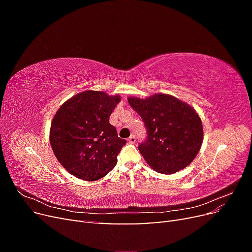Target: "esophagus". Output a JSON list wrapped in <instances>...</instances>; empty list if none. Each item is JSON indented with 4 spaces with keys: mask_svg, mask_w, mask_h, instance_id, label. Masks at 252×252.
Wrapping results in <instances>:
<instances>
[{
    "mask_svg": "<svg viewBox=\"0 0 252 252\" xmlns=\"http://www.w3.org/2000/svg\"><path fill=\"white\" fill-rule=\"evenodd\" d=\"M135 141H136V139H135V136H134L133 134H131V135L129 136V138H128V143L134 144V143H135Z\"/></svg>",
    "mask_w": 252,
    "mask_h": 252,
    "instance_id": "1",
    "label": "esophagus"
}]
</instances>
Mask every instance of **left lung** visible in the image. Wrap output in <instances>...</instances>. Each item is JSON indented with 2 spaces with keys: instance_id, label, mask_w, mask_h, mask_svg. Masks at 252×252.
<instances>
[{
  "instance_id": "1",
  "label": "left lung",
  "mask_w": 252,
  "mask_h": 252,
  "mask_svg": "<svg viewBox=\"0 0 252 252\" xmlns=\"http://www.w3.org/2000/svg\"><path fill=\"white\" fill-rule=\"evenodd\" d=\"M128 103L146 127L147 138L139 150L152 169L171 174L193 161L203 143V125L191 106L164 94L129 96Z\"/></svg>"
}]
</instances>
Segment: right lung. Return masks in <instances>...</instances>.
Segmentation results:
<instances>
[{
    "instance_id": "obj_1",
    "label": "right lung",
    "mask_w": 252,
    "mask_h": 252,
    "mask_svg": "<svg viewBox=\"0 0 252 252\" xmlns=\"http://www.w3.org/2000/svg\"><path fill=\"white\" fill-rule=\"evenodd\" d=\"M120 95L87 90L66 101L53 117L50 145L58 161L75 178L95 181L110 172L126 141L109 117Z\"/></svg>"
}]
</instances>
